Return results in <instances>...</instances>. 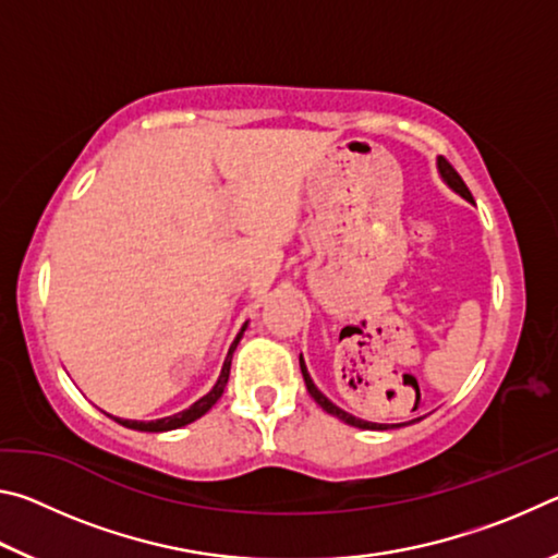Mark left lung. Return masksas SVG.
Listing matches in <instances>:
<instances>
[{"mask_svg":"<svg viewBox=\"0 0 558 558\" xmlns=\"http://www.w3.org/2000/svg\"><path fill=\"white\" fill-rule=\"evenodd\" d=\"M438 169H440L442 179H446V182H448L452 189H456L458 194L465 196L468 202H475V199H472V194H470L468 184L462 182V177L456 172V169H452V165H450V162H446V159H440V162H438ZM300 369H302V379H305V386H307L310 396H313V399H315L319 405H323V409H325L327 413L337 415L339 421H344V423H349V426H354V428H364V430H386V428H396V426H389V423H369V421H362V418H356V415L342 411V409H339V405H335L332 401L327 399V396H325L323 391L317 389V386L313 384V379H310L307 366H305V362H302V356H300ZM411 423H413V421H411ZM399 426H405V423H399Z\"/></svg>","mask_w":558,"mask_h":558,"instance_id":"obj_1","label":"left lung"}]
</instances>
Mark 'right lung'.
Returning a JSON list of instances; mask_svg holds the SVG:
<instances>
[{"label":"right lung","instance_id":"obj_1","mask_svg":"<svg viewBox=\"0 0 558 558\" xmlns=\"http://www.w3.org/2000/svg\"><path fill=\"white\" fill-rule=\"evenodd\" d=\"M243 329H245V325L241 327V332L235 335V339H233V344H231V349H229V356H226V362H223V369H221V376H219V381H216V386L214 389L204 396V399H199L196 401L194 405H189L186 411H182V413H174V415H167V418H157V421H122V418H116L120 426H125V428H135V430H147V433H162V430H174V428H182V426H186V423H192V421H196V418H202V415L211 409V405L221 399V393H223V389H226V384H229V374H231V356H233V349H235V344L241 342V335H243Z\"/></svg>","mask_w":558,"mask_h":558}]
</instances>
